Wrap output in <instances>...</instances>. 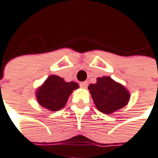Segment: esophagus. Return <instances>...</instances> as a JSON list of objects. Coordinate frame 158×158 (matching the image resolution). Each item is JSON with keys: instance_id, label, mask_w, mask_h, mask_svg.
Instances as JSON below:
<instances>
[{"instance_id": "esophagus-1", "label": "esophagus", "mask_w": 158, "mask_h": 158, "mask_svg": "<svg viewBox=\"0 0 158 158\" xmlns=\"http://www.w3.org/2000/svg\"><path fill=\"white\" fill-rule=\"evenodd\" d=\"M79 86L81 87L82 89H87L88 88V82H82L79 84Z\"/></svg>"}]
</instances>
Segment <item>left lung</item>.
<instances>
[{
	"instance_id": "1",
	"label": "left lung",
	"mask_w": 158,
	"mask_h": 158,
	"mask_svg": "<svg viewBox=\"0 0 158 158\" xmlns=\"http://www.w3.org/2000/svg\"><path fill=\"white\" fill-rule=\"evenodd\" d=\"M89 90L97 108L105 114L120 110L130 99L129 92L110 77L98 78L96 84L89 85Z\"/></svg>"
}]
</instances>
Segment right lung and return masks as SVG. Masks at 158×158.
<instances>
[{"mask_svg": "<svg viewBox=\"0 0 158 158\" xmlns=\"http://www.w3.org/2000/svg\"><path fill=\"white\" fill-rule=\"evenodd\" d=\"M78 88L74 82L66 83L60 76L51 75L37 92V99L42 106L56 111L64 107L70 94Z\"/></svg>", "mask_w": 158, "mask_h": 158, "instance_id": "right-lung-1", "label": "right lung"}]
</instances>
